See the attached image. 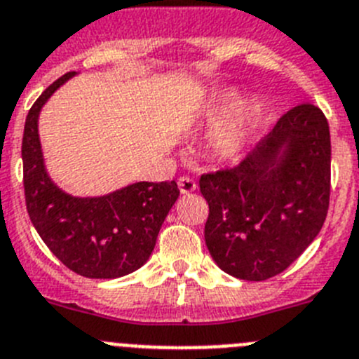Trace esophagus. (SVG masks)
Returning <instances> with one entry per match:
<instances>
[{
	"mask_svg": "<svg viewBox=\"0 0 359 359\" xmlns=\"http://www.w3.org/2000/svg\"><path fill=\"white\" fill-rule=\"evenodd\" d=\"M179 189L182 195H189V193H193L196 189V182L191 179V177H180Z\"/></svg>",
	"mask_w": 359,
	"mask_h": 359,
	"instance_id": "34e87169",
	"label": "esophagus"
}]
</instances>
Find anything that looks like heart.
Returning <instances> with one entry per match:
<instances>
[{
  "label": "heart",
  "instance_id": "1",
  "mask_svg": "<svg viewBox=\"0 0 359 359\" xmlns=\"http://www.w3.org/2000/svg\"><path fill=\"white\" fill-rule=\"evenodd\" d=\"M238 102L240 93L236 89H219L209 96L200 111V127H212L225 118L215 130L211 141L216 157L224 161H236L243 156L259 114L256 103Z\"/></svg>",
  "mask_w": 359,
  "mask_h": 359
}]
</instances>
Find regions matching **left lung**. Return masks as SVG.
<instances>
[{
	"mask_svg": "<svg viewBox=\"0 0 359 359\" xmlns=\"http://www.w3.org/2000/svg\"><path fill=\"white\" fill-rule=\"evenodd\" d=\"M205 245L229 276L284 272L320 232L331 193V135L311 103L290 109L238 166L203 173Z\"/></svg>",
	"mask_w": 359,
	"mask_h": 359,
	"instance_id": "obj_1",
	"label": "left lung"
}]
</instances>
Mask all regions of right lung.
<instances>
[{"label": "right lung", "mask_w": 359, "mask_h": 359, "mask_svg": "<svg viewBox=\"0 0 359 359\" xmlns=\"http://www.w3.org/2000/svg\"><path fill=\"white\" fill-rule=\"evenodd\" d=\"M75 71L55 80L32 105L22 134V184L32 224L69 270L89 279H116L143 266L164 218L179 198L172 182H135L103 196L67 195L44 166L39 114Z\"/></svg>", "instance_id": "obj_1"}]
</instances>
